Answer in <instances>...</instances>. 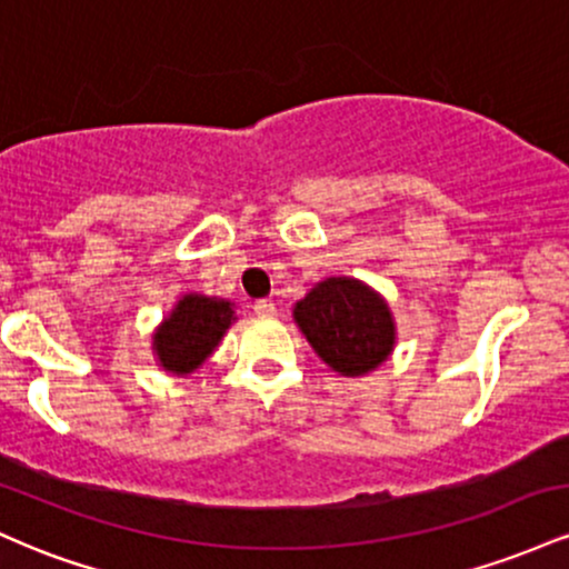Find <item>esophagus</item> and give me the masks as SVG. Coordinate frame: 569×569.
<instances>
[{
    "label": "esophagus",
    "mask_w": 569,
    "mask_h": 569,
    "mask_svg": "<svg viewBox=\"0 0 569 569\" xmlns=\"http://www.w3.org/2000/svg\"><path fill=\"white\" fill-rule=\"evenodd\" d=\"M253 312L262 318H270V316H276L278 307H276V302H270V299H257V302H253Z\"/></svg>",
    "instance_id": "obj_1"
}]
</instances>
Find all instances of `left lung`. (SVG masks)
<instances>
[{"instance_id":"8db88e82","label":"left lung","mask_w":569,"mask_h":569,"mask_svg":"<svg viewBox=\"0 0 569 569\" xmlns=\"http://www.w3.org/2000/svg\"><path fill=\"white\" fill-rule=\"evenodd\" d=\"M293 321L342 377L369 375L396 345L393 312L375 289L356 278H326L293 305Z\"/></svg>"}]
</instances>
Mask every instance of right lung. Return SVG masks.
Instances as JSON below:
<instances>
[{
    "label": "right lung",
    "mask_w": 569,
    "mask_h": 569,
    "mask_svg": "<svg viewBox=\"0 0 569 569\" xmlns=\"http://www.w3.org/2000/svg\"><path fill=\"white\" fill-rule=\"evenodd\" d=\"M232 321L234 310L227 299L184 293L152 337L160 367L171 375H189L202 367Z\"/></svg>",
    "instance_id": "right-lung-1"
}]
</instances>
